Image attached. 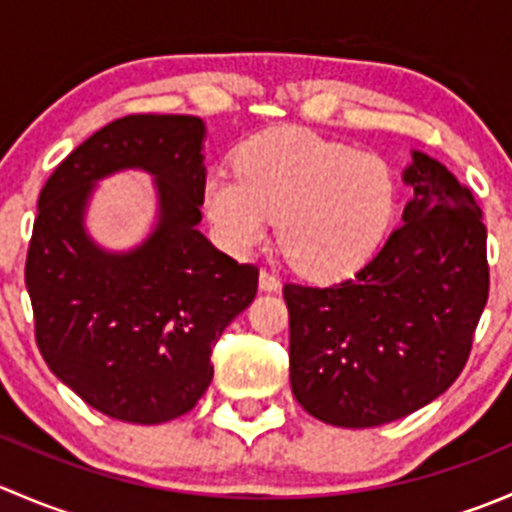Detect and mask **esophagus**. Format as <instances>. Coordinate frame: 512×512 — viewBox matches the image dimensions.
Here are the masks:
<instances>
[{
	"label": "esophagus",
	"instance_id": "obj_1",
	"mask_svg": "<svg viewBox=\"0 0 512 512\" xmlns=\"http://www.w3.org/2000/svg\"><path fill=\"white\" fill-rule=\"evenodd\" d=\"M260 289L262 292H277V289H280V280H277L272 272L262 270L260 272Z\"/></svg>",
	"mask_w": 512,
	"mask_h": 512
}]
</instances>
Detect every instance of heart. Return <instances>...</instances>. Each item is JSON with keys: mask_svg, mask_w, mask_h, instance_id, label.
Wrapping results in <instances>:
<instances>
[{"mask_svg": "<svg viewBox=\"0 0 512 512\" xmlns=\"http://www.w3.org/2000/svg\"><path fill=\"white\" fill-rule=\"evenodd\" d=\"M203 205L215 235L235 255L255 250L280 218L277 240L309 277L359 270L384 242L399 185L384 158L356 153L302 128L257 133L237 168L205 175Z\"/></svg>", "mask_w": 512, "mask_h": 512, "instance_id": "1", "label": "heart"}]
</instances>
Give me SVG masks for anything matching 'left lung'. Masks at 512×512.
<instances>
[{
	"label": "left lung",
	"mask_w": 512,
	"mask_h": 512,
	"mask_svg": "<svg viewBox=\"0 0 512 512\" xmlns=\"http://www.w3.org/2000/svg\"><path fill=\"white\" fill-rule=\"evenodd\" d=\"M414 198L352 280L285 285L289 381L307 414L374 428L431 404L466 366L488 302L485 225L471 190L411 151Z\"/></svg>",
	"instance_id": "8db88e82"
}]
</instances>
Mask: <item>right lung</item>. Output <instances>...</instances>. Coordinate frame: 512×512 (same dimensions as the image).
<instances>
[{"label": "right lung", "instance_id": "obj_1", "mask_svg": "<svg viewBox=\"0 0 512 512\" xmlns=\"http://www.w3.org/2000/svg\"><path fill=\"white\" fill-rule=\"evenodd\" d=\"M198 116H126L61 160L39 195L27 255L36 344L91 409L128 423L188 414L213 381L210 354L257 294V267L237 265L198 230L205 183ZM154 178L157 223L131 251H106L85 213L108 174Z\"/></svg>", "mask_w": 512, "mask_h": 512}]
</instances>
